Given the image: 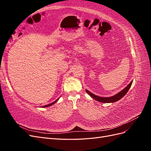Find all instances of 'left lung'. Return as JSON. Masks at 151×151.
I'll return each instance as SVG.
<instances>
[{"instance_id": "left-lung-1", "label": "left lung", "mask_w": 151, "mask_h": 151, "mask_svg": "<svg viewBox=\"0 0 151 151\" xmlns=\"http://www.w3.org/2000/svg\"><path fill=\"white\" fill-rule=\"evenodd\" d=\"M132 83H133V81H132L130 82V83L125 88H124L123 90L120 91V92L117 93L116 94L114 95V96H111V97L98 96H96V94H94L92 93H91L90 91H89L88 90L86 89V93H88L89 96H91V97H92L93 99L96 100V101H98L101 102V103H115V102L118 101V100H120V99H122L127 94L128 91H129V89L130 88Z\"/></svg>"}]
</instances>
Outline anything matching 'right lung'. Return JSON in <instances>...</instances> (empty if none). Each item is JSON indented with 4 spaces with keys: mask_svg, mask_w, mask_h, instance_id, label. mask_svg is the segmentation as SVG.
I'll return each mask as SVG.
<instances>
[{
    "mask_svg": "<svg viewBox=\"0 0 151 151\" xmlns=\"http://www.w3.org/2000/svg\"><path fill=\"white\" fill-rule=\"evenodd\" d=\"M59 99V98L58 99H57V100H56V101H55L54 102H53V103H50V104H47V105H45V106H42L43 108H45V107H48V106H52V105H53L54 103H55L57 101H58V100Z\"/></svg>",
    "mask_w": 151,
    "mask_h": 151,
    "instance_id": "1",
    "label": "right lung"
}]
</instances>
